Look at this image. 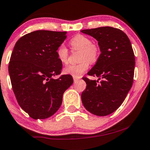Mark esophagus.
Here are the masks:
<instances>
[{
    "label": "esophagus",
    "instance_id": "1",
    "mask_svg": "<svg viewBox=\"0 0 150 150\" xmlns=\"http://www.w3.org/2000/svg\"><path fill=\"white\" fill-rule=\"evenodd\" d=\"M79 79V78H77V77H74V82H76Z\"/></svg>",
    "mask_w": 150,
    "mask_h": 150
}]
</instances>
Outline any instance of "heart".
I'll return each mask as SVG.
<instances>
[{"label":"heart","instance_id":"obj_1","mask_svg":"<svg viewBox=\"0 0 150 150\" xmlns=\"http://www.w3.org/2000/svg\"><path fill=\"white\" fill-rule=\"evenodd\" d=\"M71 45L74 49L81 50L80 61L81 63L74 65H69L64 69V73L74 77H80L87 70L88 62L94 63L96 61L99 54V49L96 45L88 37L78 34L71 38ZM58 59L62 64H67L69 61V51L64 44H61L56 49Z\"/></svg>","mask_w":150,"mask_h":150}]
</instances>
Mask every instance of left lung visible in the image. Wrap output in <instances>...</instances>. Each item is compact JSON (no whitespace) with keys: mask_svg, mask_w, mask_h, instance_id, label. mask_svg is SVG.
<instances>
[{"mask_svg":"<svg viewBox=\"0 0 150 150\" xmlns=\"http://www.w3.org/2000/svg\"><path fill=\"white\" fill-rule=\"evenodd\" d=\"M81 32L94 38L101 51L96 64L87 73L98 80L83 77L86 87L81 94L82 103L94 115H109L120 107L132 86L135 58L131 42L126 33L113 27Z\"/></svg>","mask_w":150,"mask_h":150,"instance_id":"1","label":"left lung"}]
</instances>
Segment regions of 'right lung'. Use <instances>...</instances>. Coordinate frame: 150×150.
Masks as SVG:
<instances>
[{
  "label": "right lung",
  "instance_id": "obj_1",
  "mask_svg": "<svg viewBox=\"0 0 150 150\" xmlns=\"http://www.w3.org/2000/svg\"><path fill=\"white\" fill-rule=\"evenodd\" d=\"M67 37V32L36 30L19 38L13 50L8 66L13 91L20 107L34 120L54 115L74 82L71 75L53 78L62 71L56 49Z\"/></svg>",
  "mask_w": 150,
  "mask_h": 150
}]
</instances>
